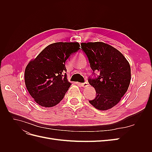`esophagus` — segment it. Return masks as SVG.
Here are the masks:
<instances>
[{
  "instance_id": "obj_1",
  "label": "esophagus",
  "mask_w": 152,
  "mask_h": 152,
  "mask_svg": "<svg viewBox=\"0 0 152 152\" xmlns=\"http://www.w3.org/2000/svg\"><path fill=\"white\" fill-rule=\"evenodd\" d=\"M80 86L82 87H86L88 86V83H87V82H84V83H81L80 84Z\"/></svg>"
}]
</instances>
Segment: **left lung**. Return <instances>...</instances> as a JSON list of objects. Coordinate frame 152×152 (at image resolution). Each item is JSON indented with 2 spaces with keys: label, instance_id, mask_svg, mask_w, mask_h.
<instances>
[{
  "label": "left lung",
  "instance_id": "obj_1",
  "mask_svg": "<svg viewBox=\"0 0 152 152\" xmlns=\"http://www.w3.org/2000/svg\"><path fill=\"white\" fill-rule=\"evenodd\" d=\"M93 71L88 82L96 90L95 98L89 103L99 110L115 106L125 94L131 82V67L124 55L104 42L81 43ZM98 71L96 75L94 71Z\"/></svg>",
  "mask_w": 152,
  "mask_h": 152
}]
</instances>
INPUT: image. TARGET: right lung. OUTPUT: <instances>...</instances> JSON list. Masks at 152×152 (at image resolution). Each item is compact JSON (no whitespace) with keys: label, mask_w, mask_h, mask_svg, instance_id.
Instances as JSON below:
<instances>
[{"label":"right lung","mask_w":152,"mask_h":152,"mask_svg":"<svg viewBox=\"0 0 152 152\" xmlns=\"http://www.w3.org/2000/svg\"><path fill=\"white\" fill-rule=\"evenodd\" d=\"M79 47L78 42L53 43L28 64L25 85L37 103L52 107L63 99L71 85L66 79L65 61Z\"/></svg>","instance_id":"add662e5"}]
</instances>
